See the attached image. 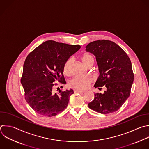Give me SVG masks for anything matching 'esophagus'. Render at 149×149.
<instances>
[{
  "label": "esophagus",
  "mask_w": 149,
  "mask_h": 149,
  "mask_svg": "<svg viewBox=\"0 0 149 149\" xmlns=\"http://www.w3.org/2000/svg\"><path fill=\"white\" fill-rule=\"evenodd\" d=\"M74 93H83L85 91H81V90H74Z\"/></svg>",
  "instance_id": "esophagus-1"
}]
</instances>
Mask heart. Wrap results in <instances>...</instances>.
Here are the masks:
<instances>
[{
  "instance_id": "obj_1",
  "label": "heart",
  "mask_w": 149,
  "mask_h": 149,
  "mask_svg": "<svg viewBox=\"0 0 149 149\" xmlns=\"http://www.w3.org/2000/svg\"><path fill=\"white\" fill-rule=\"evenodd\" d=\"M83 61L87 65L94 63V58L90 54H85L82 57ZM73 58H70L66 61L63 66V72L66 75H69L72 72V65ZM93 82V78L90 76H75L73 77L69 81L70 87L78 89L86 90Z\"/></svg>"
}]
</instances>
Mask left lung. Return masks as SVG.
Returning <instances> with one entry per match:
<instances>
[{
    "mask_svg": "<svg viewBox=\"0 0 149 149\" xmlns=\"http://www.w3.org/2000/svg\"><path fill=\"white\" fill-rule=\"evenodd\" d=\"M86 51L93 54L98 65L100 76L94 84L103 94H94L88 107L101 113L118 111L130 94L134 80L131 61L126 53L116 44L109 40H98L89 43Z\"/></svg>",
    "mask_w": 149,
    "mask_h": 149,
    "instance_id": "obj_1",
    "label": "left lung"
}]
</instances>
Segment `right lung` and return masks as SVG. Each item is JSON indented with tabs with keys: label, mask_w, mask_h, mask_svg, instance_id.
I'll use <instances>...</instances> for the list:
<instances>
[{
	"label": "right lung",
	"mask_w": 149,
	"mask_h": 149,
	"mask_svg": "<svg viewBox=\"0 0 149 149\" xmlns=\"http://www.w3.org/2000/svg\"><path fill=\"white\" fill-rule=\"evenodd\" d=\"M78 45L55 41L42 43L27 56L21 83L25 99L32 109L41 115L54 116L67 107L73 90L54 93L55 82L65 84L63 66L69 58L80 49Z\"/></svg>",
	"instance_id": "obj_1"
}]
</instances>
